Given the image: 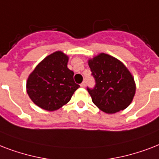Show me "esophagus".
<instances>
[{
	"mask_svg": "<svg viewBox=\"0 0 159 159\" xmlns=\"http://www.w3.org/2000/svg\"><path fill=\"white\" fill-rule=\"evenodd\" d=\"M80 86L82 87V88H84V87H85V81H83V82L81 83Z\"/></svg>",
	"mask_w": 159,
	"mask_h": 159,
	"instance_id": "obj_1",
	"label": "esophagus"
}]
</instances>
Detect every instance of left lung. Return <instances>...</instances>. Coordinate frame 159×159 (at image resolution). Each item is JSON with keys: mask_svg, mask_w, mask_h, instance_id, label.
<instances>
[{"mask_svg": "<svg viewBox=\"0 0 159 159\" xmlns=\"http://www.w3.org/2000/svg\"><path fill=\"white\" fill-rule=\"evenodd\" d=\"M88 64L96 83L93 89H87L93 104L106 114L126 109L136 91L134 78L126 66L104 53L89 59Z\"/></svg>", "mask_w": 159, "mask_h": 159, "instance_id": "8db88e82", "label": "left lung"}]
</instances>
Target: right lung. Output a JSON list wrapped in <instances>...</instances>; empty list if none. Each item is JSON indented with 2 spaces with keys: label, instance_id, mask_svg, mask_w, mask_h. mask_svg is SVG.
Here are the masks:
<instances>
[{
  "label": "right lung",
  "instance_id": "add662e5",
  "mask_svg": "<svg viewBox=\"0 0 159 159\" xmlns=\"http://www.w3.org/2000/svg\"><path fill=\"white\" fill-rule=\"evenodd\" d=\"M68 61V55L55 51L30 74L26 91L34 104L48 111H55L70 100L80 85L75 83L74 72L67 67Z\"/></svg>",
  "mask_w": 159,
  "mask_h": 159
}]
</instances>
